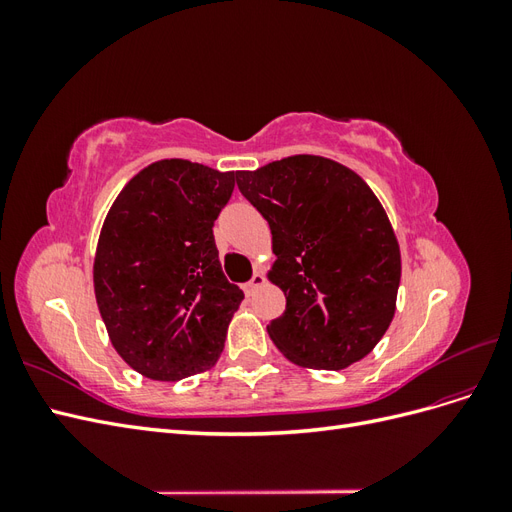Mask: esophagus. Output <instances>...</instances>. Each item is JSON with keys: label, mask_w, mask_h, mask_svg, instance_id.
Listing matches in <instances>:
<instances>
[{"label": "esophagus", "mask_w": 512, "mask_h": 512, "mask_svg": "<svg viewBox=\"0 0 512 512\" xmlns=\"http://www.w3.org/2000/svg\"><path fill=\"white\" fill-rule=\"evenodd\" d=\"M262 284H265V275H262L260 271H256V273L252 275V280L243 286V290H245L247 297H250V294H254L256 288H260Z\"/></svg>", "instance_id": "34e87169"}]
</instances>
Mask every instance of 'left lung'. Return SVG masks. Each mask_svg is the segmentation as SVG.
<instances>
[{
    "label": "left lung",
    "mask_w": 512,
    "mask_h": 512,
    "mask_svg": "<svg viewBox=\"0 0 512 512\" xmlns=\"http://www.w3.org/2000/svg\"><path fill=\"white\" fill-rule=\"evenodd\" d=\"M237 185L273 235L269 280L286 294V312L267 327L273 344L301 367L361 361L389 329L401 280L399 243L376 194L320 156L239 170Z\"/></svg>",
    "instance_id": "8db88e82"
}]
</instances>
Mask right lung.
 <instances>
[{
	"mask_svg": "<svg viewBox=\"0 0 512 512\" xmlns=\"http://www.w3.org/2000/svg\"><path fill=\"white\" fill-rule=\"evenodd\" d=\"M235 173L160 160L134 175L108 209L94 258L100 316L117 354L151 380L215 365L243 290L226 280L213 222Z\"/></svg>",
	"mask_w": 512,
	"mask_h": 512,
	"instance_id": "add662e5",
	"label": "right lung"
}]
</instances>
